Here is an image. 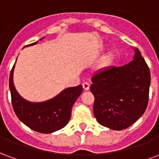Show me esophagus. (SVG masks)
I'll return each mask as SVG.
<instances>
[{"mask_svg":"<svg viewBox=\"0 0 159 159\" xmlns=\"http://www.w3.org/2000/svg\"><path fill=\"white\" fill-rule=\"evenodd\" d=\"M89 83H83V88L84 90H89Z\"/></svg>","mask_w":159,"mask_h":159,"instance_id":"34e87169","label":"esophagus"}]
</instances>
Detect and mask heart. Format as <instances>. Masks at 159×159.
I'll list each match as a JSON object with an SVG mask.
<instances>
[{"label": "heart", "mask_w": 159, "mask_h": 159, "mask_svg": "<svg viewBox=\"0 0 159 159\" xmlns=\"http://www.w3.org/2000/svg\"><path fill=\"white\" fill-rule=\"evenodd\" d=\"M111 60V55H107L106 57H104V59H102V61H101V66H105V65H107V63L110 62Z\"/></svg>", "instance_id": "obj_1"}]
</instances>
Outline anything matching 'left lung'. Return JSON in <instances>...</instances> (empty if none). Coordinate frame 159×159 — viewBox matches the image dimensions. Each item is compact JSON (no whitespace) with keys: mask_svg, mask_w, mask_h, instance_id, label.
<instances>
[{"mask_svg":"<svg viewBox=\"0 0 159 159\" xmlns=\"http://www.w3.org/2000/svg\"><path fill=\"white\" fill-rule=\"evenodd\" d=\"M90 90L94 96L93 114L97 122L115 130L131 126L147 109L151 83L150 70L135 49L134 60L96 72Z\"/></svg>","mask_w":159,"mask_h":159,"instance_id":"left-lung-1","label":"left lung"}]
</instances>
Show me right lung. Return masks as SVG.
Segmentation results:
<instances>
[{"instance_id": "obj_1", "label": "right lung", "mask_w": 159, "mask_h": 159, "mask_svg": "<svg viewBox=\"0 0 159 159\" xmlns=\"http://www.w3.org/2000/svg\"><path fill=\"white\" fill-rule=\"evenodd\" d=\"M37 42L30 45H34ZM12 67L9 77L12 108L19 119L30 129L42 134L61 129L69 123L71 108L83 92V86L68 88L51 100L42 103H31L24 100L16 91L12 83Z\"/></svg>"}]
</instances>
